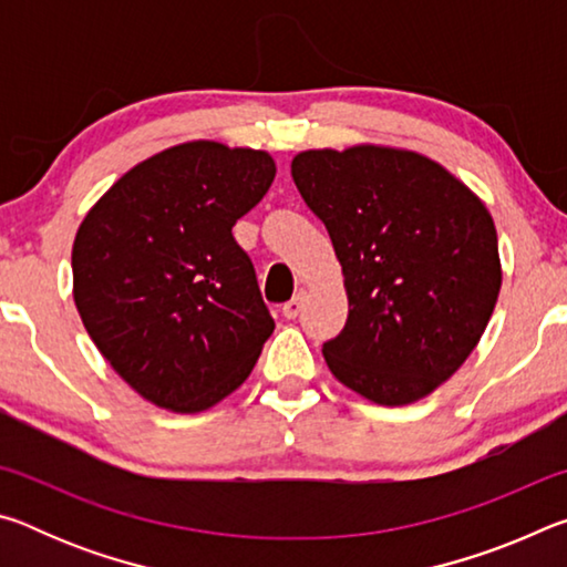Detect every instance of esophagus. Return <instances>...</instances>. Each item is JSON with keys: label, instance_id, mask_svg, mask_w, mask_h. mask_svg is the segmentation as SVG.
I'll use <instances>...</instances> for the list:
<instances>
[{"label": "esophagus", "instance_id": "1", "mask_svg": "<svg viewBox=\"0 0 567 567\" xmlns=\"http://www.w3.org/2000/svg\"><path fill=\"white\" fill-rule=\"evenodd\" d=\"M305 290H300V292H297L295 297H292V300L290 302H285L282 305V315H285V318L287 320H295L297 318V315H300V310H302V302H305Z\"/></svg>", "mask_w": 567, "mask_h": 567}]
</instances>
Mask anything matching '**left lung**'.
Listing matches in <instances>:
<instances>
[{
    "instance_id": "obj_1",
    "label": "left lung",
    "mask_w": 567,
    "mask_h": 567,
    "mask_svg": "<svg viewBox=\"0 0 567 567\" xmlns=\"http://www.w3.org/2000/svg\"><path fill=\"white\" fill-rule=\"evenodd\" d=\"M292 179L342 265L348 322L322 354L344 388L410 405L463 368L503 285L491 209L415 150H305Z\"/></svg>"
}]
</instances>
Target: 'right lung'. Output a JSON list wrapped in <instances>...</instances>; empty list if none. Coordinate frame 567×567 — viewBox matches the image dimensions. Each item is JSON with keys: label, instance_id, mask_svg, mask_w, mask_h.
Masks as SVG:
<instances>
[{"label": "right lung", "instance_id": "obj_1", "mask_svg": "<svg viewBox=\"0 0 567 567\" xmlns=\"http://www.w3.org/2000/svg\"><path fill=\"white\" fill-rule=\"evenodd\" d=\"M270 152L192 140L124 172L72 245L76 312L102 358L162 410L243 385L275 322L233 227L270 189Z\"/></svg>", "mask_w": 567, "mask_h": 567}]
</instances>
